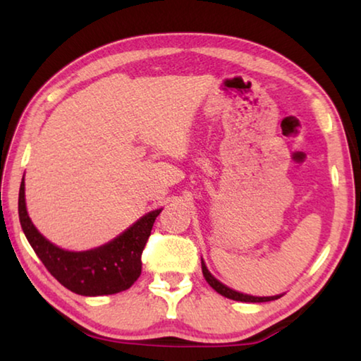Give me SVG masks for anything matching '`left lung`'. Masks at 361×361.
I'll return each mask as SVG.
<instances>
[{"instance_id": "left-lung-1", "label": "left lung", "mask_w": 361, "mask_h": 361, "mask_svg": "<svg viewBox=\"0 0 361 361\" xmlns=\"http://www.w3.org/2000/svg\"><path fill=\"white\" fill-rule=\"evenodd\" d=\"M200 262H202V274L207 282H209V285L212 286L213 290H215L216 293H219V295L224 296V298H229V299H234V301H240V302H267V301H274V299H279L282 298L283 295H276V296H253V295H245V293H240V291H235L229 288L228 285H224L219 282V280L216 277L212 276V272L207 269L205 266V261L200 259Z\"/></svg>"}]
</instances>
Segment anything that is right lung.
Wrapping results in <instances>:
<instances>
[{
	"instance_id": "obj_1",
	"label": "right lung",
	"mask_w": 361,
	"mask_h": 361,
	"mask_svg": "<svg viewBox=\"0 0 361 361\" xmlns=\"http://www.w3.org/2000/svg\"><path fill=\"white\" fill-rule=\"evenodd\" d=\"M162 209L137 219L130 228L100 247L71 252L57 247L36 229L28 216L25 180L19 191V219L23 234L49 272L65 288L81 296H105L129 290L142 274V253L152 224Z\"/></svg>"
}]
</instances>
